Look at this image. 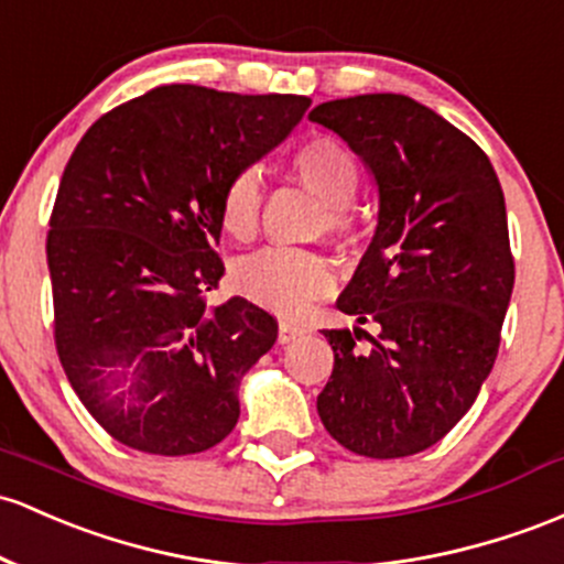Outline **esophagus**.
<instances>
[{"label":"esophagus","mask_w":564,"mask_h":564,"mask_svg":"<svg viewBox=\"0 0 564 564\" xmlns=\"http://www.w3.org/2000/svg\"><path fill=\"white\" fill-rule=\"evenodd\" d=\"M305 332L307 329L302 324H294V321H281V324H278V343L286 345V343H292V339L302 337Z\"/></svg>","instance_id":"1"}]
</instances>
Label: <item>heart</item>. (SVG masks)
<instances>
[{"label": "heart", "instance_id": "heart-1", "mask_svg": "<svg viewBox=\"0 0 564 564\" xmlns=\"http://www.w3.org/2000/svg\"><path fill=\"white\" fill-rule=\"evenodd\" d=\"M292 171L305 187L326 203V225L334 235L352 230L350 203L358 189V163L334 135H313L292 154ZM262 212L257 173L240 171L227 178L219 195V225L235 240H251ZM235 283L259 305L283 315H300L318 296L329 294L334 275L329 262L305 249H264L235 268Z\"/></svg>", "mask_w": 564, "mask_h": 564}]
</instances>
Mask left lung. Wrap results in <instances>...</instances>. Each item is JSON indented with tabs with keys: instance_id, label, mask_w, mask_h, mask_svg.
Masks as SVG:
<instances>
[{
	"instance_id": "obj_1",
	"label": "left lung",
	"mask_w": 564,
	"mask_h": 564,
	"mask_svg": "<svg viewBox=\"0 0 564 564\" xmlns=\"http://www.w3.org/2000/svg\"><path fill=\"white\" fill-rule=\"evenodd\" d=\"M311 120L348 141L380 195L372 243L337 300L377 334L324 329L334 369L321 423L356 455H417L471 410L498 356L513 289L503 189L476 141L410 96L337 98Z\"/></svg>"
}]
</instances>
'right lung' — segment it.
Segmentation results:
<instances>
[{
	"mask_svg": "<svg viewBox=\"0 0 564 564\" xmlns=\"http://www.w3.org/2000/svg\"><path fill=\"white\" fill-rule=\"evenodd\" d=\"M307 107L163 85L98 117L72 152L47 232L55 348L85 410L126 447L206 453L238 423L240 380L278 324L243 296L206 305L225 275L219 195Z\"/></svg>",
	"mask_w": 564,
	"mask_h": 564,
	"instance_id": "obj_1",
	"label": "right lung"
}]
</instances>
